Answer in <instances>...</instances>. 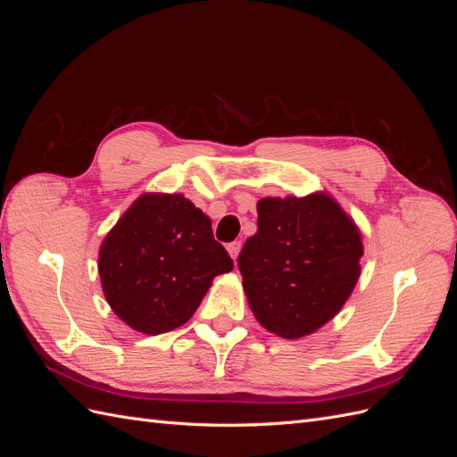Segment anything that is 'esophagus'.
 Returning <instances> with one entry per match:
<instances>
[{
  "label": "esophagus",
  "mask_w": 457,
  "mask_h": 457,
  "mask_svg": "<svg viewBox=\"0 0 457 457\" xmlns=\"http://www.w3.org/2000/svg\"><path fill=\"white\" fill-rule=\"evenodd\" d=\"M240 247H242V244L240 242H230L228 245H227V252H228V255L237 261L238 259V253H240Z\"/></svg>",
  "instance_id": "34e87169"
}]
</instances>
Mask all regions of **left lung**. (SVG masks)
I'll list each match as a JSON object with an SVG mask.
<instances>
[{
  "mask_svg": "<svg viewBox=\"0 0 457 457\" xmlns=\"http://www.w3.org/2000/svg\"><path fill=\"white\" fill-rule=\"evenodd\" d=\"M257 234L238 267L257 322L284 339L314 334L334 318L361 276V228L328 192L261 198Z\"/></svg>",
  "mask_w": 457,
  "mask_h": 457,
  "instance_id": "1",
  "label": "left lung"
}]
</instances>
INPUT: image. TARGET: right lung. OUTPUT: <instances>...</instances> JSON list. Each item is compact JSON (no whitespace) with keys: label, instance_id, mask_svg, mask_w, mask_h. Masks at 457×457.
Here are the masks:
<instances>
[{"label":"right lung","instance_id":"obj_1","mask_svg":"<svg viewBox=\"0 0 457 457\" xmlns=\"http://www.w3.org/2000/svg\"><path fill=\"white\" fill-rule=\"evenodd\" d=\"M232 259L213 240L212 219L183 195L145 192L99 247L110 309L135 331L158 336L188 322Z\"/></svg>","mask_w":457,"mask_h":457}]
</instances>
